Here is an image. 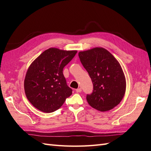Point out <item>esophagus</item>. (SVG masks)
Masks as SVG:
<instances>
[{
	"label": "esophagus",
	"instance_id": "obj_1",
	"mask_svg": "<svg viewBox=\"0 0 151 151\" xmlns=\"http://www.w3.org/2000/svg\"><path fill=\"white\" fill-rule=\"evenodd\" d=\"M75 91L76 92H82V88H77V89H76Z\"/></svg>",
	"mask_w": 151,
	"mask_h": 151
}]
</instances>
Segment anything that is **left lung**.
<instances>
[{"label":"left lung","instance_id":"obj_1","mask_svg":"<svg viewBox=\"0 0 151 151\" xmlns=\"http://www.w3.org/2000/svg\"><path fill=\"white\" fill-rule=\"evenodd\" d=\"M78 56L93 83L92 94L87 95L88 103L101 111L114 109L122 101L126 87L125 76L117 60L101 47L80 52Z\"/></svg>","mask_w":151,"mask_h":151}]
</instances>
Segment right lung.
Segmentation results:
<instances>
[{
  "mask_svg": "<svg viewBox=\"0 0 151 151\" xmlns=\"http://www.w3.org/2000/svg\"><path fill=\"white\" fill-rule=\"evenodd\" d=\"M76 50L50 48L30 65L24 80L27 98L37 109L46 113L55 111L72 94L63 75V68Z\"/></svg>",
  "mask_w": 151,
  "mask_h": 151,
  "instance_id": "1",
  "label": "right lung"
}]
</instances>
